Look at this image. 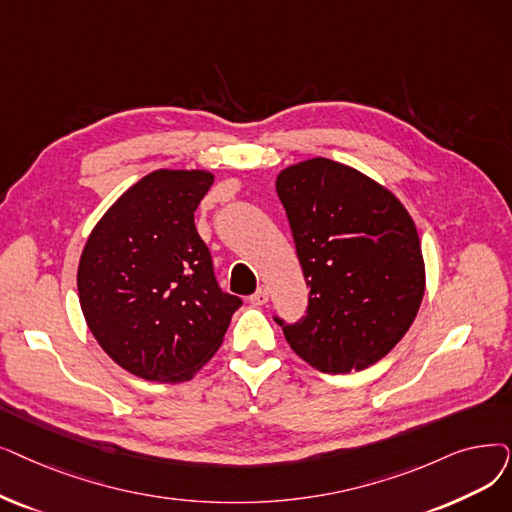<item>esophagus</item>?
<instances>
[{
	"mask_svg": "<svg viewBox=\"0 0 512 512\" xmlns=\"http://www.w3.org/2000/svg\"><path fill=\"white\" fill-rule=\"evenodd\" d=\"M270 301V295H268V288H257V293L251 297V303H255V305H265Z\"/></svg>",
	"mask_w": 512,
	"mask_h": 512,
	"instance_id": "obj_1",
	"label": "esophagus"
}]
</instances>
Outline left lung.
Masks as SVG:
<instances>
[{"label": "left lung", "mask_w": 512, "mask_h": 512, "mask_svg": "<svg viewBox=\"0 0 512 512\" xmlns=\"http://www.w3.org/2000/svg\"><path fill=\"white\" fill-rule=\"evenodd\" d=\"M276 192L309 286L307 316L276 320L288 345L328 374L383 360L425 295L412 215L383 184L324 157L282 169Z\"/></svg>", "instance_id": "left-lung-1"}]
</instances>
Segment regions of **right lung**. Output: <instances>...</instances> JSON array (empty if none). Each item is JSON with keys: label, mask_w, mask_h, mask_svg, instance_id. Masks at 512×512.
I'll use <instances>...</instances> for the list:
<instances>
[{"label": "right lung", "mask_w": 512, "mask_h": 512, "mask_svg": "<svg viewBox=\"0 0 512 512\" xmlns=\"http://www.w3.org/2000/svg\"><path fill=\"white\" fill-rule=\"evenodd\" d=\"M215 175L157 169L127 188L83 247L77 291L98 345L144 381H190L242 305L221 293L194 211Z\"/></svg>", "instance_id": "right-lung-1"}]
</instances>
